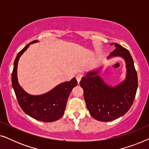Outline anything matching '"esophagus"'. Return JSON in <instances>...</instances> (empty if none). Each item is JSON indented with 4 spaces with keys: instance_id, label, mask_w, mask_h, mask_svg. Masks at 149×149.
I'll return each instance as SVG.
<instances>
[{
    "instance_id": "esophagus-1",
    "label": "esophagus",
    "mask_w": 149,
    "mask_h": 149,
    "mask_svg": "<svg viewBox=\"0 0 149 149\" xmlns=\"http://www.w3.org/2000/svg\"><path fill=\"white\" fill-rule=\"evenodd\" d=\"M82 77H83V75L81 74H77V76H76V79H77V82H78L79 83V82H80V81H81V79H82Z\"/></svg>"
}]
</instances>
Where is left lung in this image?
Here are the masks:
<instances>
[{"label": "left lung", "mask_w": 149, "mask_h": 149, "mask_svg": "<svg viewBox=\"0 0 149 149\" xmlns=\"http://www.w3.org/2000/svg\"><path fill=\"white\" fill-rule=\"evenodd\" d=\"M111 45H114L115 49L108 58L119 56L125 61V81L111 87L97 75L98 71H92L83 77L80 82L89 113L100 121H111L125 115L134 102L138 88L137 72L129 51L117 43Z\"/></svg>", "instance_id": "8db88e82"}]
</instances>
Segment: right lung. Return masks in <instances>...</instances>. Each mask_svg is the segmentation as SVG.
Instances as JSON below:
<instances>
[{
	"label": "right lung",
	"instance_id": "1",
	"mask_svg": "<svg viewBox=\"0 0 149 149\" xmlns=\"http://www.w3.org/2000/svg\"><path fill=\"white\" fill-rule=\"evenodd\" d=\"M36 42V40L28 43L16 56L11 76L12 86L18 103L24 113L38 121L53 122L60 119L64 114L69 95L73 87L77 86V81L76 78H73L70 81L61 83L42 95H32L26 93L17 81L18 61L30 45Z\"/></svg>",
	"mask_w": 149,
	"mask_h": 149
}]
</instances>
